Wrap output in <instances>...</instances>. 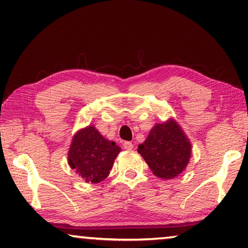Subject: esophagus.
Returning <instances> with one entry per match:
<instances>
[{"label":"esophagus","mask_w":248,"mask_h":248,"mask_svg":"<svg viewBox=\"0 0 248 248\" xmlns=\"http://www.w3.org/2000/svg\"><path fill=\"white\" fill-rule=\"evenodd\" d=\"M124 148L127 149V151H131L132 148H134V144L130 141H124Z\"/></svg>","instance_id":"esophagus-1"}]
</instances>
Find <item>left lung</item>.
Instances as JSON below:
<instances>
[{
	"label": "left lung",
	"instance_id": "left-lung-1",
	"mask_svg": "<svg viewBox=\"0 0 248 248\" xmlns=\"http://www.w3.org/2000/svg\"><path fill=\"white\" fill-rule=\"evenodd\" d=\"M191 142L175 120L152 128L138 153L154 175L164 180L176 177L186 170L191 157Z\"/></svg>",
	"mask_w": 248,
	"mask_h": 248
}]
</instances>
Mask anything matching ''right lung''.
I'll use <instances>...</instances> for the list:
<instances>
[{
    "instance_id": "1",
    "label": "right lung",
    "mask_w": 248,
    "mask_h": 248,
    "mask_svg": "<svg viewBox=\"0 0 248 248\" xmlns=\"http://www.w3.org/2000/svg\"><path fill=\"white\" fill-rule=\"evenodd\" d=\"M121 148L103 137L94 125L83 128L73 137L68 164L86 182L99 183L109 175Z\"/></svg>"
}]
</instances>
